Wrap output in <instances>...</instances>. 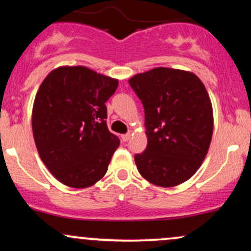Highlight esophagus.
<instances>
[{
	"mask_svg": "<svg viewBox=\"0 0 251 251\" xmlns=\"http://www.w3.org/2000/svg\"><path fill=\"white\" fill-rule=\"evenodd\" d=\"M129 137H131V134H129V133L123 134L122 135V140H123V142H127V140L129 139Z\"/></svg>",
	"mask_w": 251,
	"mask_h": 251,
	"instance_id": "esophagus-1",
	"label": "esophagus"
}]
</instances>
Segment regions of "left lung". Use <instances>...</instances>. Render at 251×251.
Wrapping results in <instances>:
<instances>
[{
  "instance_id": "left-lung-1",
  "label": "left lung",
  "mask_w": 251,
  "mask_h": 251,
  "mask_svg": "<svg viewBox=\"0 0 251 251\" xmlns=\"http://www.w3.org/2000/svg\"><path fill=\"white\" fill-rule=\"evenodd\" d=\"M145 113L148 146L134 155L139 174L154 185L171 188L200 169L214 128L212 106L194 73L158 67L128 80Z\"/></svg>"
}]
</instances>
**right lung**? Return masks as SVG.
<instances>
[{"label":"right lung","mask_w":251,"mask_h":251,"mask_svg":"<svg viewBox=\"0 0 251 251\" xmlns=\"http://www.w3.org/2000/svg\"><path fill=\"white\" fill-rule=\"evenodd\" d=\"M118 80L82 66L60 67L43 80L33 107V134L42 162L71 188L96 184L120 140L107 127L105 102Z\"/></svg>","instance_id":"obj_1"}]
</instances>
